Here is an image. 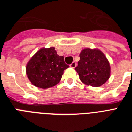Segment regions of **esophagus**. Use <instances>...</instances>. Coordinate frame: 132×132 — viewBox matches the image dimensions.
I'll use <instances>...</instances> for the list:
<instances>
[{
  "label": "esophagus",
  "instance_id": "34e87169",
  "mask_svg": "<svg viewBox=\"0 0 132 132\" xmlns=\"http://www.w3.org/2000/svg\"><path fill=\"white\" fill-rule=\"evenodd\" d=\"M69 66H70V67H71V68H75V67H76V63L75 61H73Z\"/></svg>",
  "mask_w": 132,
  "mask_h": 132
}]
</instances>
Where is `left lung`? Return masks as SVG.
<instances>
[{"instance_id":"obj_1","label":"left lung","mask_w":132,"mask_h":132,"mask_svg":"<svg viewBox=\"0 0 132 132\" xmlns=\"http://www.w3.org/2000/svg\"><path fill=\"white\" fill-rule=\"evenodd\" d=\"M75 70L84 84L99 87L109 79L111 67L104 53L97 48H84Z\"/></svg>"}]
</instances>
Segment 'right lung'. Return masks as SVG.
I'll return each instance as SVG.
<instances>
[{
    "mask_svg": "<svg viewBox=\"0 0 132 132\" xmlns=\"http://www.w3.org/2000/svg\"><path fill=\"white\" fill-rule=\"evenodd\" d=\"M69 67L65 64L63 56L58 55L54 47L42 48L30 59L26 71L32 84L46 89L57 84L64 71Z\"/></svg>",
    "mask_w": 132,
    "mask_h": 132,
    "instance_id": "obj_1",
    "label": "right lung"
}]
</instances>
